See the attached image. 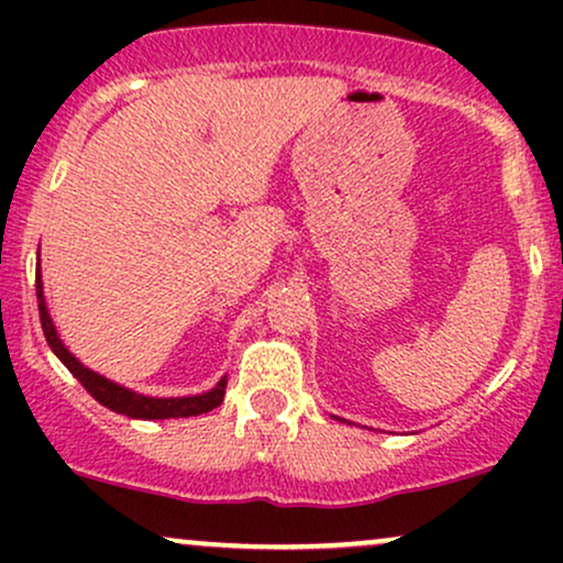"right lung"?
I'll return each mask as SVG.
<instances>
[{"instance_id": "right-lung-1", "label": "right lung", "mask_w": 563, "mask_h": 563, "mask_svg": "<svg viewBox=\"0 0 563 563\" xmlns=\"http://www.w3.org/2000/svg\"><path fill=\"white\" fill-rule=\"evenodd\" d=\"M36 299H38V320H42V331L47 335V344L57 354L63 365L74 373V378H79V384L87 389L100 405H106L108 410L121 412L129 418H142V421H161V418H187V416H200V412H209L214 407L222 405L224 399V386L228 378H222L211 391L196 394V397H145V394L129 391L124 386L113 384V380L102 378L100 373L84 367L74 354L68 352L66 344L57 335L53 318L47 312V303H44V290H42V275L36 273Z\"/></svg>"}]
</instances>
